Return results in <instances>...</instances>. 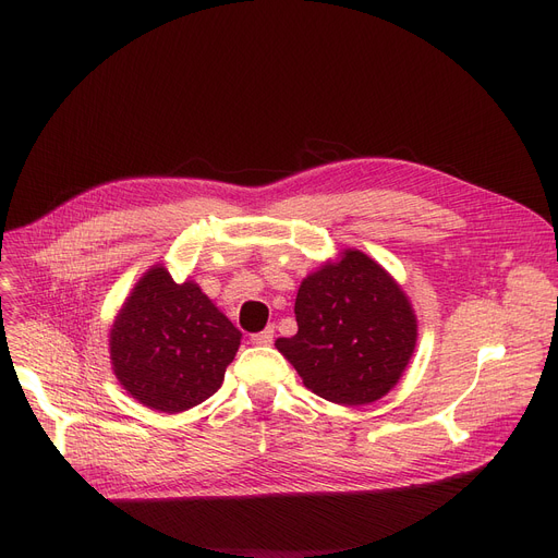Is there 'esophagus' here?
Here are the masks:
<instances>
[{
  "mask_svg": "<svg viewBox=\"0 0 558 558\" xmlns=\"http://www.w3.org/2000/svg\"><path fill=\"white\" fill-rule=\"evenodd\" d=\"M251 341H253L255 345H269V343L274 341V328L269 326V328H264L262 332L251 335Z\"/></svg>",
  "mask_w": 558,
  "mask_h": 558,
  "instance_id": "esophagus-1",
  "label": "esophagus"
}]
</instances>
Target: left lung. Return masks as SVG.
Returning <instances> with one entry per match:
<instances>
[{
  "mask_svg": "<svg viewBox=\"0 0 558 558\" xmlns=\"http://www.w3.org/2000/svg\"><path fill=\"white\" fill-rule=\"evenodd\" d=\"M294 337L276 341L307 389L368 404L398 383L416 345V316L393 278L360 251L303 280Z\"/></svg>",
  "mask_w": 558,
  "mask_h": 558,
  "instance_id": "8db88e82",
  "label": "left lung"
}]
</instances>
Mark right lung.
I'll use <instances>...</instances> for the list:
<instances>
[{
	"label": "right lung",
	"instance_id": "right-lung-1",
	"mask_svg": "<svg viewBox=\"0 0 558 558\" xmlns=\"http://www.w3.org/2000/svg\"><path fill=\"white\" fill-rule=\"evenodd\" d=\"M240 339L242 332L194 282L175 284L154 267L114 320L110 360L133 398L175 414L217 393Z\"/></svg>",
	"mask_w": 558,
	"mask_h": 558
}]
</instances>
